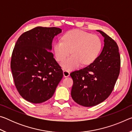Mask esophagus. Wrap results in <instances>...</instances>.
<instances>
[{
    "label": "esophagus",
    "instance_id": "1",
    "mask_svg": "<svg viewBox=\"0 0 132 132\" xmlns=\"http://www.w3.org/2000/svg\"><path fill=\"white\" fill-rule=\"evenodd\" d=\"M63 73L64 77H68V76H69V75H70V73H69V71H68V70H63Z\"/></svg>",
    "mask_w": 132,
    "mask_h": 132
}]
</instances>
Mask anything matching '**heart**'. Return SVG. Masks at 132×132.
Returning <instances> with one entry per match:
<instances>
[{"instance_id":"obj_1","label":"heart","mask_w":132,"mask_h":132,"mask_svg":"<svg viewBox=\"0 0 132 132\" xmlns=\"http://www.w3.org/2000/svg\"><path fill=\"white\" fill-rule=\"evenodd\" d=\"M102 41L96 35L81 30H73L65 33L61 40L53 43V51L57 61H62L70 52L72 55L61 63L67 70L75 69L81 63L88 65L94 62L102 49Z\"/></svg>"}]
</instances>
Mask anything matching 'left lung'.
Returning <instances> with one entry per match:
<instances>
[{"label": "left lung", "mask_w": 132, "mask_h": 132, "mask_svg": "<svg viewBox=\"0 0 132 132\" xmlns=\"http://www.w3.org/2000/svg\"><path fill=\"white\" fill-rule=\"evenodd\" d=\"M97 31L104 38L101 53L90 65L70 75L73 80L71 97L76 103L86 107L97 105L109 97L120 72L117 42L103 31Z\"/></svg>", "instance_id": "left-lung-1"}]
</instances>
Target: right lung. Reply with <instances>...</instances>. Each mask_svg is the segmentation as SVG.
I'll list each match as a JSON object with an SVG mask.
<instances>
[{
	"instance_id": "add662e5",
	"label": "right lung",
	"mask_w": 132,
	"mask_h": 132,
	"mask_svg": "<svg viewBox=\"0 0 132 132\" xmlns=\"http://www.w3.org/2000/svg\"><path fill=\"white\" fill-rule=\"evenodd\" d=\"M61 32L59 28L37 27L17 39L11 69L15 87L27 101L39 104L50 99L63 77L51 52L53 39Z\"/></svg>"
}]
</instances>
